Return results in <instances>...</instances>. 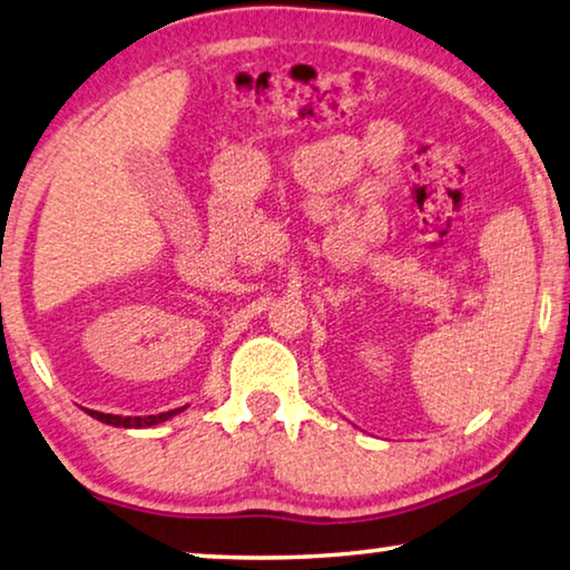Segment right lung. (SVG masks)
I'll use <instances>...</instances> for the list:
<instances>
[{
  "label": "right lung",
  "mask_w": 570,
  "mask_h": 570,
  "mask_svg": "<svg viewBox=\"0 0 570 570\" xmlns=\"http://www.w3.org/2000/svg\"><path fill=\"white\" fill-rule=\"evenodd\" d=\"M186 406H178V410H171V412H160V414H148V417H122V414H105V412H95L89 410V414L99 422L105 424H112V428H127V430H142V428H153V424H160L166 420L176 417L178 412H184Z\"/></svg>",
  "instance_id": "add662e5"
}]
</instances>
